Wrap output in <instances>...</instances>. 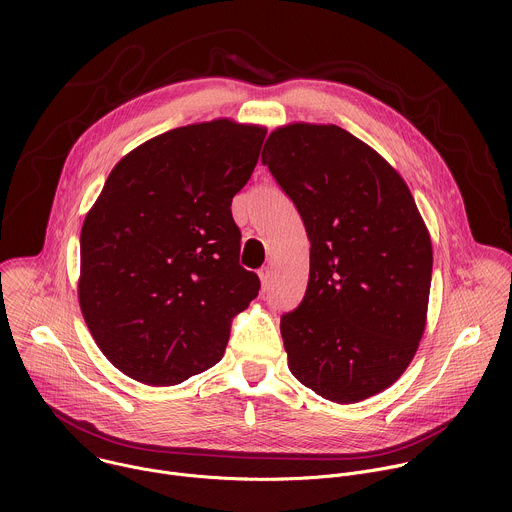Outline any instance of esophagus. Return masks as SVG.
<instances>
[{"mask_svg":"<svg viewBox=\"0 0 512 512\" xmlns=\"http://www.w3.org/2000/svg\"><path fill=\"white\" fill-rule=\"evenodd\" d=\"M259 279H261L263 291L269 289V285H271V269H269V267H261V269H259Z\"/></svg>","mask_w":512,"mask_h":512,"instance_id":"34e87169","label":"esophagus"}]
</instances>
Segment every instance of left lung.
I'll return each mask as SVG.
<instances>
[{
  "label": "left lung",
  "instance_id": "1",
  "mask_svg": "<svg viewBox=\"0 0 512 512\" xmlns=\"http://www.w3.org/2000/svg\"><path fill=\"white\" fill-rule=\"evenodd\" d=\"M263 166L310 239L302 304L281 316L287 367L334 403L393 385L425 330L431 241L403 178L338 125L275 129Z\"/></svg>",
  "mask_w": 512,
  "mask_h": 512
}]
</instances>
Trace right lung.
<instances>
[{
  "mask_svg": "<svg viewBox=\"0 0 512 512\" xmlns=\"http://www.w3.org/2000/svg\"><path fill=\"white\" fill-rule=\"evenodd\" d=\"M265 127L214 119L166 131L109 174L81 231L79 302L101 352L127 377L170 387L223 358L259 294L239 265L233 196Z\"/></svg>",
  "mask_w": 512,
  "mask_h": 512,
  "instance_id": "add662e5",
  "label": "right lung"
}]
</instances>
